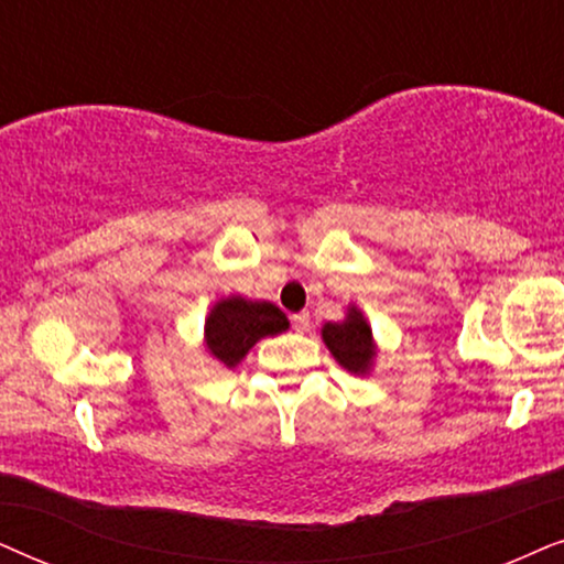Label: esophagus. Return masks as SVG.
<instances>
[{
  "instance_id": "esophagus-1",
  "label": "esophagus",
  "mask_w": 564,
  "mask_h": 564,
  "mask_svg": "<svg viewBox=\"0 0 564 564\" xmlns=\"http://www.w3.org/2000/svg\"><path fill=\"white\" fill-rule=\"evenodd\" d=\"M291 325H294L296 333H306L310 329V312H299L291 317Z\"/></svg>"
}]
</instances>
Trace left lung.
Segmentation results:
<instances>
[{"mask_svg": "<svg viewBox=\"0 0 564 564\" xmlns=\"http://www.w3.org/2000/svg\"><path fill=\"white\" fill-rule=\"evenodd\" d=\"M322 337H325L329 352H333L343 369L352 373H366L371 369V327L366 325L364 314L358 310H350L345 322H327L325 329H322Z\"/></svg>", "mask_w": 564, "mask_h": 564, "instance_id": "8db88e82", "label": "left lung"}]
</instances>
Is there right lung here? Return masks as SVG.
<instances>
[{"label": "right lung", "mask_w": 564, "mask_h": 564, "mask_svg": "<svg viewBox=\"0 0 564 564\" xmlns=\"http://www.w3.org/2000/svg\"><path fill=\"white\" fill-rule=\"evenodd\" d=\"M289 329L286 314L270 302H245L231 296L212 310L206 319L208 352L224 366H237L254 343Z\"/></svg>", "instance_id": "1"}]
</instances>
